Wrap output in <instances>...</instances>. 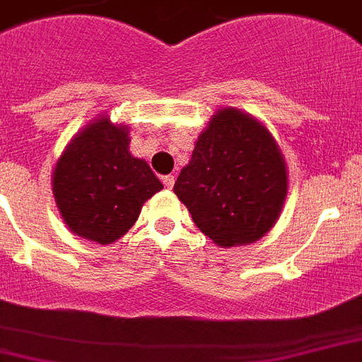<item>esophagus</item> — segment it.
<instances>
[{"label": "esophagus", "mask_w": 362, "mask_h": 362, "mask_svg": "<svg viewBox=\"0 0 362 362\" xmlns=\"http://www.w3.org/2000/svg\"><path fill=\"white\" fill-rule=\"evenodd\" d=\"M174 183H175L174 175H165V177H163L165 188H172V187H174Z\"/></svg>", "instance_id": "1"}]
</instances>
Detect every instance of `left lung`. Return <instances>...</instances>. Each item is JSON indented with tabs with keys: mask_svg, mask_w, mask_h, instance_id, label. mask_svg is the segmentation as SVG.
<instances>
[{
	"mask_svg": "<svg viewBox=\"0 0 362 362\" xmlns=\"http://www.w3.org/2000/svg\"><path fill=\"white\" fill-rule=\"evenodd\" d=\"M174 194L217 246L251 244L274 226L284 208L285 159L265 125L224 107L199 134Z\"/></svg>",
	"mask_w": 362,
	"mask_h": 362,
	"instance_id": "obj_1",
	"label": "left lung"
}]
</instances>
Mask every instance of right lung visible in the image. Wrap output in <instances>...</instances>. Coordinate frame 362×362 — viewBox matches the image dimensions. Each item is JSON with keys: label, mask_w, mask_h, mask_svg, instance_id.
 I'll use <instances>...</instances> for the list:
<instances>
[{"label": "right lung", "mask_w": 362, "mask_h": 362, "mask_svg": "<svg viewBox=\"0 0 362 362\" xmlns=\"http://www.w3.org/2000/svg\"><path fill=\"white\" fill-rule=\"evenodd\" d=\"M129 131L107 116L86 125L68 144L52 175L66 226L98 244L124 237L147 199L163 188L147 161L129 152Z\"/></svg>", "instance_id": "add662e5"}]
</instances>
